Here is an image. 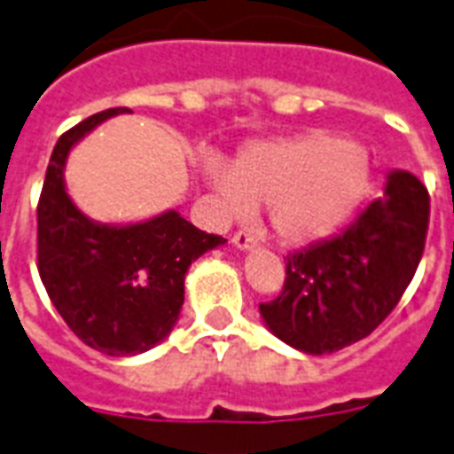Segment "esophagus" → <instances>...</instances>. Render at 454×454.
I'll list each match as a JSON object with an SVG mask.
<instances>
[{
	"mask_svg": "<svg viewBox=\"0 0 454 454\" xmlns=\"http://www.w3.org/2000/svg\"><path fill=\"white\" fill-rule=\"evenodd\" d=\"M254 235L247 233V231H240V233L233 235V247L238 249V252H249V249H254Z\"/></svg>",
	"mask_w": 454,
	"mask_h": 454,
	"instance_id": "obj_1",
	"label": "esophagus"
}]
</instances>
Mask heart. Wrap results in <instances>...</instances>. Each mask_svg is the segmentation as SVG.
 Listing matches in <instances>:
<instances>
[{"mask_svg":"<svg viewBox=\"0 0 454 454\" xmlns=\"http://www.w3.org/2000/svg\"><path fill=\"white\" fill-rule=\"evenodd\" d=\"M202 174L221 212L249 216L254 207H269L270 228L287 245L339 233L374 184L370 153L325 129L256 141L235 155L231 169L209 160Z\"/></svg>","mask_w":454,"mask_h":454,"instance_id":"1","label":"heart"}]
</instances>
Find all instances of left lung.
Returning a JSON list of instances; mask_svg holds the SVG:
<instances>
[{"label":"left lung","mask_w":454,"mask_h":454,"mask_svg":"<svg viewBox=\"0 0 454 454\" xmlns=\"http://www.w3.org/2000/svg\"><path fill=\"white\" fill-rule=\"evenodd\" d=\"M429 226V192L405 169L387 174L384 195L344 233L287 259L280 297L259 313L273 334L309 356L367 337L401 301Z\"/></svg>","instance_id":"left-lung-1"}]
</instances>
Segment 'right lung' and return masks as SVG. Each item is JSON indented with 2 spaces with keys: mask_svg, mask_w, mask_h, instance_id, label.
<instances>
[{
  "mask_svg": "<svg viewBox=\"0 0 454 454\" xmlns=\"http://www.w3.org/2000/svg\"><path fill=\"white\" fill-rule=\"evenodd\" d=\"M129 108L87 117L59 138L37 207V262L46 294L67 327L106 356H137L169 337L184 306L185 273L223 245L176 209L134 223L94 221L66 185L70 151Z\"/></svg>",
  "mask_w": 454,
  "mask_h": 454,
  "instance_id": "1",
  "label": "right lung"
}]
</instances>
